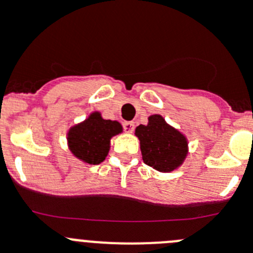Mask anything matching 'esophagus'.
Masks as SVG:
<instances>
[{
    "label": "esophagus",
    "instance_id": "34e87169",
    "mask_svg": "<svg viewBox=\"0 0 253 253\" xmlns=\"http://www.w3.org/2000/svg\"><path fill=\"white\" fill-rule=\"evenodd\" d=\"M123 126H124V130L126 133H133L134 130V123L133 122H124L123 123Z\"/></svg>",
    "mask_w": 253,
    "mask_h": 253
}]
</instances>
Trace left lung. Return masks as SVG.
<instances>
[{"mask_svg": "<svg viewBox=\"0 0 253 253\" xmlns=\"http://www.w3.org/2000/svg\"><path fill=\"white\" fill-rule=\"evenodd\" d=\"M140 140L143 161L159 172H172L184 162L188 154V140L159 114L150 115L148 124L135 128Z\"/></svg>", "mask_w": 253, "mask_h": 253, "instance_id": "1", "label": "left lung"}]
</instances>
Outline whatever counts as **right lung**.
<instances>
[{"mask_svg":"<svg viewBox=\"0 0 253 253\" xmlns=\"http://www.w3.org/2000/svg\"><path fill=\"white\" fill-rule=\"evenodd\" d=\"M123 131L117 120H105L99 111L74 125L68 133V145L76 158L87 164H100L110 149V139Z\"/></svg>","mask_w":253,"mask_h":253,"instance_id":"obj_1","label":"right lung"}]
</instances>
